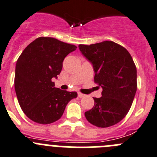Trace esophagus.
<instances>
[{"label":"esophagus","mask_w":157,"mask_h":157,"mask_svg":"<svg viewBox=\"0 0 157 157\" xmlns=\"http://www.w3.org/2000/svg\"><path fill=\"white\" fill-rule=\"evenodd\" d=\"M84 96H85V95L83 94L80 93V92H79V93H78V97H79V98H83V97H84Z\"/></svg>","instance_id":"esophagus-1"}]
</instances>
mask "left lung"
<instances>
[{
  "mask_svg": "<svg viewBox=\"0 0 157 157\" xmlns=\"http://www.w3.org/2000/svg\"><path fill=\"white\" fill-rule=\"evenodd\" d=\"M83 56L93 66L94 82L102 87V96L94 98L92 109L84 113L87 121L107 128L125 118L137 90V70L126 49L112 42L79 45Z\"/></svg>",
  "mask_w": 157,
  "mask_h": 157,
  "instance_id": "8db88e82",
  "label": "left lung"
}]
</instances>
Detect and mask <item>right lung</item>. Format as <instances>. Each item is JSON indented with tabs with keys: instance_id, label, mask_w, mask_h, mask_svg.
<instances>
[{
	"instance_id": "1",
	"label": "right lung",
	"mask_w": 157,
	"mask_h": 157,
	"mask_svg": "<svg viewBox=\"0 0 157 157\" xmlns=\"http://www.w3.org/2000/svg\"><path fill=\"white\" fill-rule=\"evenodd\" d=\"M76 49L54 38L39 37L17 59L14 89L21 110L32 121L43 125L57 121L77 97V92L56 88L52 82L60 74L64 58Z\"/></svg>"
}]
</instances>
